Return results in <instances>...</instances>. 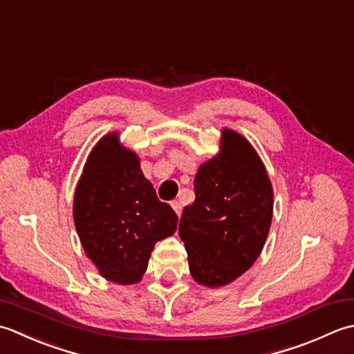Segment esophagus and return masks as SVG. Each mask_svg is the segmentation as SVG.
<instances>
[{
	"label": "esophagus",
	"instance_id": "obj_1",
	"mask_svg": "<svg viewBox=\"0 0 354 354\" xmlns=\"http://www.w3.org/2000/svg\"><path fill=\"white\" fill-rule=\"evenodd\" d=\"M171 206H172V209H174L176 214L180 217V214H182V203H180L178 200H174V201H172V203H171Z\"/></svg>",
	"mask_w": 354,
	"mask_h": 354
}]
</instances>
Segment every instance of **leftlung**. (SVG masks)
<instances>
[{"label":"left lung","instance_id":"8db88e82","mask_svg":"<svg viewBox=\"0 0 354 354\" xmlns=\"http://www.w3.org/2000/svg\"><path fill=\"white\" fill-rule=\"evenodd\" d=\"M194 191L178 225L189 270L200 284L225 286L261 254L272 221L270 180L250 143L225 129L221 154L198 168Z\"/></svg>","mask_w":354,"mask_h":354}]
</instances>
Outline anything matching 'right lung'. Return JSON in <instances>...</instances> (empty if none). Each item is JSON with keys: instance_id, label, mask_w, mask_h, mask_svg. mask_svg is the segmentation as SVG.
<instances>
[{"instance_id": "add662e5", "label": "right lung", "mask_w": 354, "mask_h": 354, "mask_svg": "<svg viewBox=\"0 0 354 354\" xmlns=\"http://www.w3.org/2000/svg\"><path fill=\"white\" fill-rule=\"evenodd\" d=\"M73 217L82 248L100 275L118 284L142 278L157 241L174 234L177 214L158 200L139 158L116 134L91 151L79 180Z\"/></svg>"}]
</instances>
